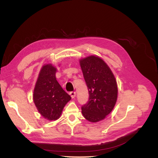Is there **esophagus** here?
<instances>
[{
	"mask_svg": "<svg viewBox=\"0 0 158 158\" xmlns=\"http://www.w3.org/2000/svg\"><path fill=\"white\" fill-rule=\"evenodd\" d=\"M76 93L75 92H71L70 93V96H71L72 98H74L76 97Z\"/></svg>",
	"mask_w": 158,
	"mask_h": 158,
	"instance_id": "34e87169",
	"label": "esophagus"
}]
</instances>
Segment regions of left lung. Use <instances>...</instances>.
I'll return each instance as SVG.
<instances>
[{
    "instance_id": "obj_1",
    "label": "left lung",
    "mask_w": 158,
    "mask_h": 158,
    "mask_svg": "<svg viewBox=\"0 0 158 158\" xmlns=\"http://www.w3.org/2000/svg\"><path fill=\"white\" fill-rule=\"evenodd\" d=\"M89 92L88 102L82 107V113L89 122L103 120L112 111L117 99V81L105 61L95 55L80 60Z\"/></svg>"
}]
</instances>
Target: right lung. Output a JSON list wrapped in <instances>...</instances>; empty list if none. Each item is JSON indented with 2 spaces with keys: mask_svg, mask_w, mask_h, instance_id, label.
Here are the masks:
<instances>
[{
  "mask_svg": "<svg viewBox=\"0 0 158 158\" xmlns=\"http://www.w3.org/2000/svg\"><path fill=\"white\" fill-rule=\"evenodd\" d=\"M56 68L51 64L42 66L33 90V99L38 111L48 121L59 118L71 97L56 79Z\"/></svg>",
  "mask_w": 158,
  "mask_h": 158,
  "instance_id": "add662e5",
  "label": "right lung"
}]
</instances>
